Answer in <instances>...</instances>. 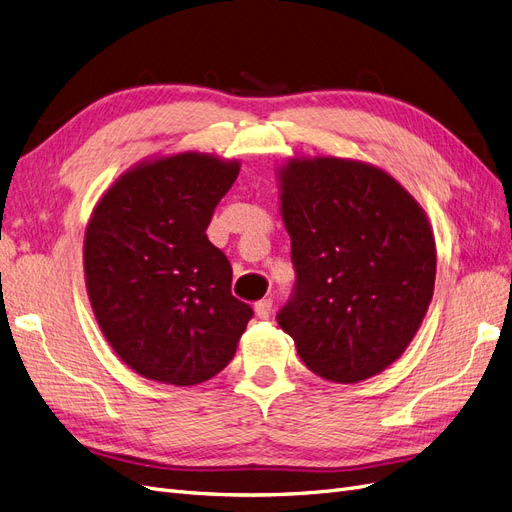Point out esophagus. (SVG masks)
Here are the masks:
<instances>
[{
  "label": "esophagus",
  "mask_w": 512,
  "mask_h": 512,
  "mask_svg": "<svg viewBox=\"0 0 512 512\" xmlns=\"http://www.w3.org/2000/svg\"><path fill=\"white\" fill-rule=\"evenodd\" d=\"M254 312L260 320H267L273 312V301L271 299H260L258 303H254Z\"/></svg>",
  "instance_id": "1"
}]
</instances>
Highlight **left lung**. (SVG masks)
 Listing matches in <instances>:
<instances>
[{
    "label": "left lung",
    "mask_w": 512,
    "mask_h": 512,
    "mask_svg": "<svg viewBox=\"0 0 512 512\" xmlns=\"http://www.w3.org/2000/svg\"><path fill=\"white\" fill-rule=\"evenodd\" d=\"M297 273L277 322L316 376L354 384L410 346L436 284V241L423 207L386 170L348 158H292L277 168Z\"/></svg>",
    "instance_id": "1"
}]
</instances>
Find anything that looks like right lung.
<instances>
[{"label":"right lung","mask_w":512,"mask_h":512,"mask_svg":"<svg viewBox=\"0 0 512 512\" xmlns=\"http://www.w3.org/2000/svg\"><path fill=\"white\" fill-rule=\"evenodd\" d=\"M239 160L183 151L138 162L91 213L83 267L91 309L136 374L175 386L213 378L254 316L232 297L228 258L207 239Z\"/></svg>","instance_id":"obj_1"}]
</instances>
